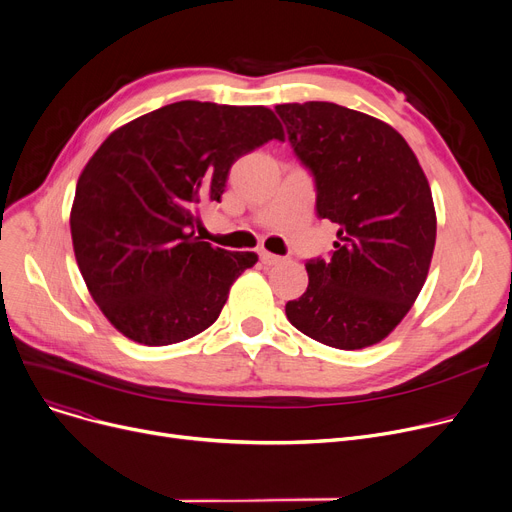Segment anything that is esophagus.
Here are the masks:
<instances>
[{"label": "esophagus", "mask_w": 512, "mask_h": 512, "mask_svg": "<svg viewBox=\"0 0 512 512\" xmlns=\"http://www.w3.org/2000/svg\"><path fill=\"white\" fill-rule=\"evenodd\" d=\"M259 257H261V261H263L265 265H276V263H280V261H282V257H280V255L267 253V251H261V253H259Z\"/></svg>", "instance_id": "esophagus-1"}]
</instances>
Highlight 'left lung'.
<instances>
[{
    "label": "left lung",
    "mask_w": 512,
    "mask_h": 512,
    "mask_svg": "<svg viewBox=\"0 0 512 512\" xmlns=\"http://www.w3.org/2000/svg\"><path fill=\"white\" fill-rule=\"evenodd\" d=\"M288 143L315 182L317 218L338 226L328 259H307L309 286L286 303L309 338L355 351L386 338L425 284L436 245L427 178L407 141L328 101L276 105Z\"/></svg>",
    "instance_id": "8db88e82"
}]
</instances>
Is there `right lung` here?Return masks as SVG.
I'll return each instance as SVG.
<instances>
[{"mask_svg": "<svg viewBox=\"0 0 512 512\" xmlns=\"http://www.w3.org/2000/svg\"><path fill=\"white\" fill-rule=\"evenodd\" d=\"M284 130L267 107L178 101L112 132L76 184L72 245L93 301L126 338L166 346L220 317L257 263L195 236L234 161Z\"/></svg>", "mask_w": 512, "mask_h": 512, "instance_id": "obj_1", "label": "right lung"}]
</instances>
